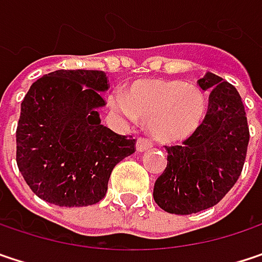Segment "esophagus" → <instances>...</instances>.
I'll use <instances>...</instances> for the list:
<instances>
[{
	"mask_svg": "<svg viewBox=\"0 0 262 262\" xmlns=\"http://www.w3.org/2000/svg\"><path fill=\"white\" fill-rule=\"evenodd\" d=\"M153 147V142L148 139V138H138L136 139V150L138 151H145V150H148V148H151Z\"/></svg>",
	"mask_w": 262,
	"mask_h": 262,
	"instance_id": "esophagus-1",
	"label": "esophagus"
}]
</instances>
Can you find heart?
<instances>
[{
  "label": "heart",
  "mask_w": 262,
  "mask_h": 262,
  "mask_svg": "<svg viewBox=\"0 0 262 262\" xmlns=\"http://www.w3.org/2000/svg\"><path fill=\"white\" fill-rule=\"evenodd\" d=\"M109 105L126 120L145 121L150 133L162 142L189 138L205 115V99L196 85L166 79L132 83L126 97L112 94Z\"/></svg>",
  "instance_id": "obj_1"
}]
</instances>
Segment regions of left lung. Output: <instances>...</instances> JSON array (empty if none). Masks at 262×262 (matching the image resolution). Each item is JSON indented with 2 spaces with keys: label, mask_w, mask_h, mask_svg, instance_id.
I'll return each instance as SVG.
<instances>
[{
  "label": "left lung",
  "mask_w": 262,
  "mask_h": 262,
  "mask_svg": "<svg viewBox=\"0 0 262 262\" xmlns=\"http://www.w3.org/2000/svg\"><path fill=\"white\" fill-rule=\"evenodd\" d=\"M208 91L207 114L181 145H166L168 163L156 180V204L168 213L192 214L216 205L237 183L249 144V126L238 91L221 76L198 81Z\"/></svg>",
  "instance_id": "1"
}]
</instances>
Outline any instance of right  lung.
Returning a JSON list of instances; mask_svg holds the SVG:
<instances>
[{"label": "right lung", "mask_w": 262, "mask_h": 262, "mask_svg": "<svg viewBox=\"0 0 262 262\" xmlns=\"http://www.w3.org/2000/svg\"><path fill=\"white\" fill-rule=\"evenodd\" d=\"M106 75L57 70L25 94L16 129V163L38 198L60 207L97 204L112 169L136 150V139L102 124Z\"/></svg>", "instance_id": "obj_1"}]
</instances>
